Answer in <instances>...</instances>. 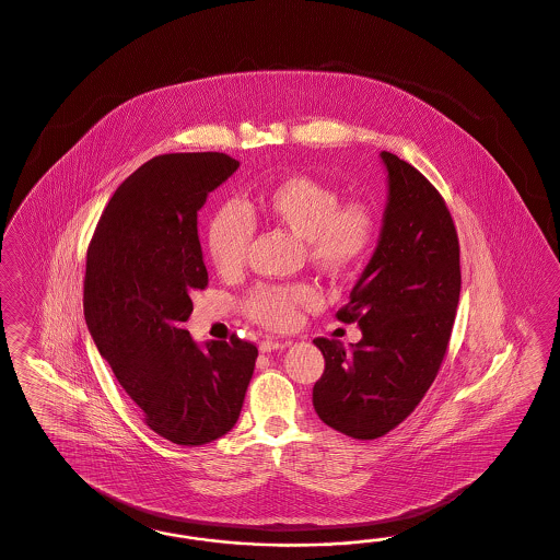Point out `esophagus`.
Wrapping results in <instances>:
<instances>
[{"mask_svg": "<svg viewBox=\"0 0 560 560\" xmlns=\"http://www.w3.org/2000/svg\"><path fill=\"white\" fill-rule=\"evenodd\" d=\"M283 348H288V343H283V341H275V339L260 341V351H262V353H270V351H277V349Z\"/></svg>", "mask_w": 560, "mask_h": 560, "instance_id": "obj_1", "label": "esophagus"}]
</instances>
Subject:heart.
Listing matches in <instances>:
<instances>
[{"label":"heart","mask_w":560,"mask_h":560,"mask_svg":"<svg viewBox=\"0 0 560 560\" xmlns=\"http://www.w3.org/2000/svg\"><path fill=\"white\" fill-rule=\"evenodd\" d=\"M252 214L269 225L302 237L306 258L330 277L358 269L376 240V217L362 202H341V194L312 175H288L252 200ZM254 225L246 211L228 202L219 207L207 228V252L212 267L225 277L244 269ZM316 304V291L306 283L256 285L244 300L246 316L269 330L298 325L300 310Z\"/></svg>","instance_id":"b5f03b06"}]
</instances>
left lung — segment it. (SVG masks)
Wrapping results in <instances>:
<instances>
[{
    "label": "left lung",
    "instance_id": "1",
    "mask_svg": "<svg viewBox=\"0 0 560 560\" xmlns=\"http://www.w3.org/2000/svg\"><path fill=\"white\" fill-rule=\"evenodd\" d=\"M388 172L383 232L372 260L337 310L362 328L343 348L316 337L325 372L312 404L325 424L374 441L420 406L443 364L459 304V237L441 192L397 154L381 153Z\"/></svg>",
    "mask_w": 560,
    "mask_h": 560
}]
</instances>
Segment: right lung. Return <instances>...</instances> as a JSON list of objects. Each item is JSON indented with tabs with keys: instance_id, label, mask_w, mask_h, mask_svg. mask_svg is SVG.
I'll use <instances>...</instances> for the list:
<instances>
[{
	"instance_id": "add662e5",
	"label": "right lung",
	"mask_w": 560,
	"mask_h": 560,
	"mask_svg": "<svg viewBox=\"0 0 560 560\" xmlns=\"http://www.w3.org/2000/svg\"><path fill=\"white\" fill-rule=\"evenodd\" d=\"M240 167L225 153L159 154L130 175L86 250L84 318L117 383L159 436L184 446L228 434L258 358L232 335L200 349L184 323L209 285L196 217Z\"/></svg>"
}]
</instances>
